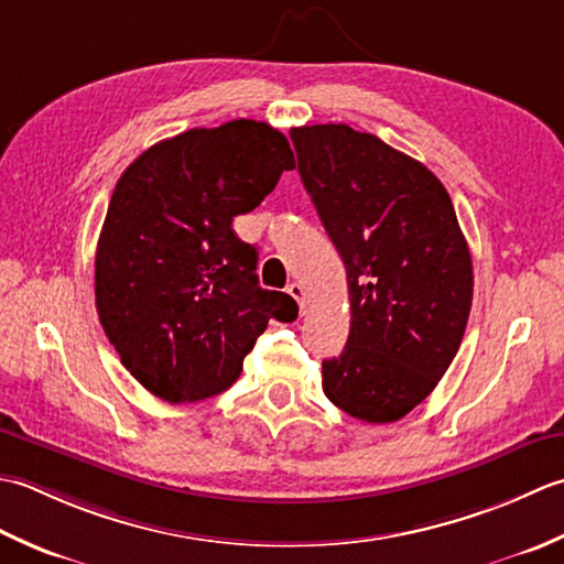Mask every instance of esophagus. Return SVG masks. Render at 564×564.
<instances>
[{
    "mask_svg": "<svg viewBox=\"0 0 564 564\" xmlns=\"http://www.w3.org/2000/svg\"><path fill=\"white\" fill-rule=\"evenodd\" d=\"M286 292H290V296L294 299V302L299 304V314H306V308H308V294H306V290L299 282H292L290 286H286Z\"/></svg>",
    "mask_w": 564,
    "mask_h": 564,
    "instance_id": "1",
    "label": "esophagus"
}]
</instances>
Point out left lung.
Instances as JSON below:
<instances>
[{
    "instance_id": "8db88e82",
    "label": "left lung",
    "mask_w": 564,
    "mask_h": 564,
    "mask_svg": "<svg viewBox=\"0 0 564 564\" xmlns=\"http://www.w3.org/2000/svg\"><path fill=\"white\" fill-rule=\"evenodd\" d=\"M299 175L348 274L350 336L324 360V392L392 423L441 382L473 306V258L441 180L346 123L290 131Z\"/></svg>"
}]
</instances>
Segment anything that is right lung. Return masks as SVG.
<instances>
[{"instance_id":"right-lung-1","label":"right lung","mask_w":564,"mask_h":564,"mask_svg":"<svg viewBox=\"0 0 564 564\" xmlns=\"http://www.w3.org/2000/svg\"><path fill=\"white\" fill-rule=\"evenodd\" d=\"M292 167L278 129L236 119L160 141L123 170L95 294L109 343L151 394L192 404L226 392L268 321L296 318L290 294L258 284V248L231 226Z\"/></svg>"}]
</instances>
